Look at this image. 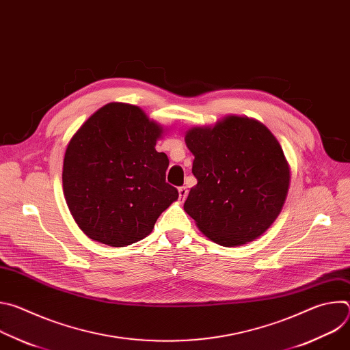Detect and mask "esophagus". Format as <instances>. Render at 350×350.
<instances>
[{
    "label": "esophagus",
    "mask_w": 350,
    "mask_h": 350,
    "mask_svg": "<svg viewBox=\"0 0 350 350\" xmlns=\"http://www.w3.org/2000/svg\"><path fill=\"white\" fill-rule=\"evenodd\" d=\"M178 195H180V201H185V198H187V195H188L187 187H180V188H178Z\"/></svg>",
    "instance_id": "obj_1"
}]
</instances>
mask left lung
I'll list each match as a JSON object with an SVG mask.
<instances>
[{
    "label": "left lung",
    "instance_id": "8db88e82",
    "mask_svg": "<svg viewBox=\"0 0 350 350\" xmlns=\"http://www.w3.org/2000/svg\"><path fill=\"white\" fill-rule=\"evenodd\" d=\"M192 152L184 211L206 237L235 246L262 235L280 215L289 167L275 137L259 122L228 116L212 129L185 135Z\"/></svg>",
    "mask_w": 350,
    "mask_h": 350
}]
</instances>
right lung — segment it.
Instances as JSON below:
<instances>
[{
	"mask_svg": "<svg viewBox=\"0 0 350 350\" xmlns=\"http://www.w3.org/2000/svg\"><path fill=\"white\" fill-rule=\"evenodd\" d=\"M162 129L137 107L108 104L70 139L64 192L81 231L109 246L145 238L178 198L166 183L169 159L155 149Z\"/></svg>",
	"mask_w": 350,
	"mask_h": 350,
	"instance_id": "right-lung-1",
	"label": "right lung"
}]
</instances>
